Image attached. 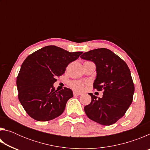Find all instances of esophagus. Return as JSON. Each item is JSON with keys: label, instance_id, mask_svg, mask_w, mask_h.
<instances>
[{"label": "esophagus", "instance_id": "obj_1", "mask_svg": "<svg viewBox=\"0 0 150 150\" xmlns=\"http://www.w3.org/2000/svg\"><path fill=\"white\" fill-rule=\"evenodd\" d=\"M81 95V94L80 93H77V92H75V91H73V95L74 96H79Z\"/></svg>", "mask_w": 150, "mask_h": 150}]
</instances>
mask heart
<instances>
[{
	"label": "heart",
	"instance_id": "heart-1",
	"mask_svg": "<svg viewBox=\"0 0 150 150\" xmlns=\"http://www.w3.org/2000/svg\"><path fill=\"white\" fill-rule=\"evenodd\" d=\"M69 85L73 89L76 91H81L84 88V83H83L82 81H77V80H74L70 81Z\"/></svg>",
	"mask_w": 150,
	"mask_h": 150
}]
</instances>
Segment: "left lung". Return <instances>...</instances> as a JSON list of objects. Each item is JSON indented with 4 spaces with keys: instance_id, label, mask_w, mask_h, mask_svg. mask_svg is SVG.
<instances>
[{
    "instance_id": "1",
    "label": "left lung",
    "mask_w": 150,
    "mask_h": 150,
    "mask_svg": "<svg viewBox=\"0 0 150 150\" xmlns=\"http://www.w3.org/2000/svg\"><path fill=\"white\" fill-rule=\"evenodd\" d=\"M81 57L95 63L97 75L93 88L103 93L98 98L88 93L92 100L85 106L86 115L102 125H112L125 115L132 103L134 85L130 69L123 59L106 48L91 50Z\"/></svg>"
}]
</instances>
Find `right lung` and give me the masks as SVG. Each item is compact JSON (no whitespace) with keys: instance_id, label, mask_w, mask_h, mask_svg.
Instances as JSON below:
<instances>
[{"instance_id":"1","label":"right lung","mask_w":150,"mask_h":150,"mask_svg":"<svg viewBox=\"0 0 150 150\" xmlns=\"http://www.w3.org/2000/svg\"><path fill=\"white\" fill-rule=\"evenodd\" d=\"M82 54L47 45L26 58L17 76L16 85L18 99L30 117L49 121L63 112L73 92L66 87L58 91L53 84L65 73L67 65Z\"/></svg>"}]
</instances>
